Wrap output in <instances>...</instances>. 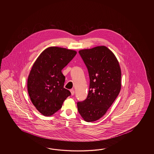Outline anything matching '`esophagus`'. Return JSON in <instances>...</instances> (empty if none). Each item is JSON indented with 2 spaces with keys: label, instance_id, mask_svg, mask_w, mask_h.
I'll return each instance as SVG.
<instances>
[{
  "label": "esophagus",
  "instance_id": "34e87169",
  "mask_svg": "<svg viewBox=\"0 0 154 154\" xmlns=\"http://www.w3.org/2000/svg\"><path fill=\"white\" fill-rule=\"evenodd\" d=\"M70 92H71V95H74V94H75V91L74 90V89H72V90H70Z\"/></svg>",
  "mask_w": 154,
  "mask_h": 154
}]
</instances>
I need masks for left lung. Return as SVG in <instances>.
Here are the masks:
<instances>
[{
  "instance_id": "8db88e82",
  "label": "left lung",
  "mask_w": 154,
  "mask_h": 154,
  "mask_svg": "<svg viewBox=\"0 0 154 154\" xmlns=\"http://www.w3.org/2000/svg\"><path fill=\"white\" fill-rule=\"evenodd\" d=\"M88 70L90 88L78 110L86 122L103 117L118 96L121 88V69L114 53L107 47L97 46L79 51Z\"/></svg>"
}]
</instances>
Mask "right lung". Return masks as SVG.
Instances as JSON below:
<instances>
[{"instance_id": "add662e5", "label": "right lung", "mask_w": 154, "mask_h": 154, "mask_svg": "<svg viewBox=\"0 0 154 154\" xmlns=\"http://www.w3.org/2000/svg\"><path fill=\"white\" fill-rule=\"evenodd\" d=\"M76 53L74 50L49 47L33 63L27 79V90L33 105L43 116L54 114L71 95L64 88L65 76L62 70Z\"/></svg>"}]
</instances>
